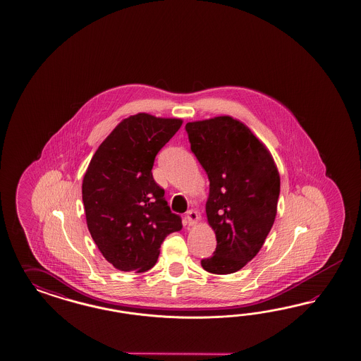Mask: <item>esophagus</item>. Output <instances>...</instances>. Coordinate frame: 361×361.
<instances>
[{"label":"esophagus","mask_w":361,"mask_h":361,"mask_svg":"<svg viewBox=\"0 0 361 361\" xmlns=\"http://www.w3.org/2000/svg\"><path fill=\"white\" fill-rule=\"evenodd\" d=\"M200 219V216L196 210H188L185 214V221L188 225H196Z\"/></svg>","instance_id":"1"}]
</instances>
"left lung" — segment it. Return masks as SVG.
Segmentation results:
<instances>
[{"mask_svg":"<svg viewBox=\"0 0 361 361\" xmlns=\"http://www.w3.org/2000/svg\"><path fill=\"white\" fill-rule=\"evenodd\" d=\"M190 149L208 175L207 217L217 247L201 259L208 273L240 270L273 228L281 178L266 147L230 116L186 123Z\"/></svg>","mask_w":361,"mask_h":361,"instance_id":"1","label":"left lung"}]
</instances>
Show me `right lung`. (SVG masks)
<instances>
[{
  "label": "right lung",
  "mask_w": 361,
  "mask_h": 361,
  "mask_svg": "<svg viewBox=\"0 0 361 361\" xmlns=\"http://www.w3.org/2000/svg\"><path fill=\"white\" fill-rule=\"evenodd\" d=\"M183 121L137 114L99 145L82 184L87 228L103 257L121 271L157 262L165 237L183 228L164 189L153 180L154 157Z\"/></svg>",
  "instance_id": "right-lung-1"
}]
</instances>
